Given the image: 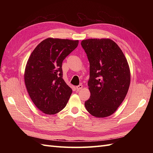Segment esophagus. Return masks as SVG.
<instances>
[{
  "label": "esophagus",
  "instance_id": "esophagus-1",
  "mask_svg": "<svg viewBox=\"0 0 153 153\" xmlns=\"http://www.w3.org/2000/svg\"><path fill=\"white\" fill-rule=\"evenodd\" d=\"M82 88H83V85H79L76 86V89L77 90H81Z\"/></svg>",
  "mask_w": 153,
  "mask_h": 153
}]
</instances>
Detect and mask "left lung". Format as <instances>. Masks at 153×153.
I'll use <instances>...</instances> for the list:
<instances>
[{"label":"left lung","instance_id":"left-lung-1","mask_svg":"<svg viewBox=\"0 0 153 153\" xmlns=\"http://www.w3.org/2000/svg\"><path fill=\"white\" fill-rule=\"evenodd\" d=\"M89 62L91 93L85 106L97 118L114 112L128 91L130 71L123 52L109 39H89L81 43Z\"/></svg>","mask_w":153,"mask_h":153}]
</instances>
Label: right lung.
<instances>
[{"mask_svg":"<svg viewBox=\"0 0 153 153\" xmlns=\"http://www.w3.org/2000/svg\"><path fill=\"white\" fill-rule=\"evenodd\" d=\"M78 43L48 38L37 45L28 59L25 86L35 105L46 114H55L67 105L72 90L63 79L62 64Z\"/></svg>","mask_w":153,"mask_h":153,"instance_id":"add662e5","label":"right lung"}]
</instances>
